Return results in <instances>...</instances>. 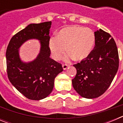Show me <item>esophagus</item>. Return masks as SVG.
<instances>
[{
	"label": "esophagus",
	"instance_id": "esophagus-1",
	"mask_svg": "<svg viewBox=\"0 0 123 123\" xmlns=\"http://www.w3.org/2000/svg\"><path fill=\"white\" fill-rule=\"evenodd\" d=\"M68 67H69V66H68V65H67V64H63V65H62L63 69L64 70H65V69H67V68H68Z\"/></svg>",
	"mask_w": 123,
	"mask_h": 123
}]
</instances>
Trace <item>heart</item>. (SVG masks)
<instances>
[{
    "label": "heart",
    "instance_id": "obj_1",
    "mask_svg": "<svg viewBox=\"0 0 123 123\" xmlns=\"http://www.w3.org/2000/svg\"><path fill=\"white\" fill-rule=\"evenodd\" d=\"M95 39V34L92 29L74 25L63 28L56 38L50 39V49L53 58L56 60L62 58L66 49L69 53L65 58L66 60L73 58L75 60H82L91 53Z\"/></svg>",
    "mask_w": 123,
    "mask_h": 123
}]
</instances>
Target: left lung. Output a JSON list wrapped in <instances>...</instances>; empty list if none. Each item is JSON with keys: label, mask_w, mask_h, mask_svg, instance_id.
<instances>
[{"label": "left lung", "mask_w": 123, "mask_h": 123, "mask_svg": "<svg viewBox=\"0 0 123 123\" xmlns=\"http://www.w3.org/2000/svg\"><path fill=\"white\" fill-rule=\"evenodd\" d=\"M95 47L89 55L73 66L77 70L72 79L74 89L84 98L102 95L113 80L119 67V55L115 41L100 29L94 32Z\"/></svg>", "instance_id": "left-lung-1"}]
</instances>
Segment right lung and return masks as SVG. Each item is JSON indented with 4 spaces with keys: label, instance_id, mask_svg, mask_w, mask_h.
I'll return each mask as SVG.
<instances>
[{
    "label": "right lung",
    "instance_id": "1",
    "mask_svg": "<svg viewBox=\"0 0 123 123\" xmlns=\"http://www.w3.org/2000/svg\"><path fill=\"white\" fill-rule=\"evenodd\" d=\"M52 22L30 24L12 37L6 51L7 75L10 82L26 98L39 100L49 95L55 77L62 71V64L50 58L49 31ZM35 38L41 43L39 55L32 62L20 59L19 49L28 40Z\"/></svg>",
    "mask_w": 123,
    "mask_h": 123
}]
</instances>
